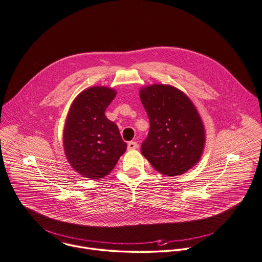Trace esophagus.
Instances as JSON below:
<instances>
[{
	"label": "esophagus",
	"mask_w": 262,
	"mask_h": 262,
	"mask_svg": "<svg viewBox=\"0 0 262 262\" xmlns=\"http://www.w3.org/2000/svg\"><path fill=\"white\" fill-rule=\"evenodd\" d=\"M137 148H138L137 142H129V143L127 144V149H128V150H135V149H137Z\"/></svg>",
	"instance_id": "obj_1"
}]
</instances>
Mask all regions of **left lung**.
Instances as JSON below:
<instances>
[{"mask_svg": "<svg viewBox=\"0 0 262 262\" xmlns=\"http://www.w3.org/2000/svg\"><path fill=\"white\" fill-rule=\"evenodd\" d=\"M140 99L150 120L142 154L164 176L187 172L201 159L206 140L197 108L184 92L169 84L144 86Z\"/></svg>", "mask_w": 262, "mask_h": 262, "instance_id": "1", "label": "left lung"}]
</instances>
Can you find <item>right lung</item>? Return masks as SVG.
I'll return each instance as SVG.
<instances>
[{
	"label": "right lung",
	"mask_w": 262,
	"mask_h": 262,
	"mask_svg": "<svg viewBox=\"0 0 262 262\" xmlns=\"http://www.w3.org/2000/svg\"><path fill=\"white\" fill-rule=\"evenodd\" d=\"M115 96L112 88L92 86L79 93L69 108L63 130L64 153L83 178L106 177L126 150L117 125L105 115Z\"/></svg>",
	"instance_id": "right-lung-1"
}]
</instances>
